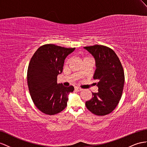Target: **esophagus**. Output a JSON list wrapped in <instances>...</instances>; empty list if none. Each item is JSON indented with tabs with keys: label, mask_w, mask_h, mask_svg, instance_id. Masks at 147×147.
Segmentation results:
<instances>
[{
	"label": "esophagus",
	"mask_w": 147,
	"mask_h": 147,
	"mask_svg": "<svg viewBox=\"0 0 147 147\" xmlns=\"http://www.w3.org/2000/svg\"><path fill=\"white\" fill-rule=\"evenodd\" d=\"M74 89H75V90H76V91H78V92L81 91L82 90V89H81L80 88H78V87H76Z\"/></svg>",
	"instance_id": "obj_1"
}]
</instances>
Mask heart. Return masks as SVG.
<instances>
[{
	"mask_svg": "<svg viewBox=\"0 0 147 147\" xmlns=\"http://www.w3.org/2000/svg\"><path fill=\"white\" fill-rule=\"evenodd\" d=\"M69 61V59H68L67 60V61H66V63H68Z\"/></svg>",
	"mask_w": 147,
	"mask_h": 147,
	"instance_id": "1",
	"label": "heart"
}]
</instances>
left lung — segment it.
Segmentation results:
<instances>
[{"label":"left lung","mask_w":147,"mask_h":147,"mask_svg":"<svg viewBox=\"0 0 147 147\" xmlns=\"http://www.w3.org/2000/svg\"><path fill=\"white\" fill-rule=\"evenodd\" d=\"M95 59L93 78L98 92H92V99L86 102L88 109L97 115H106L115 109L121 99L125 76L119 58L110 48L96 45L85 47Z\"/></svg>","instance_id":"left-lung-1"}]
</instances>
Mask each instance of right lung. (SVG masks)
<instances>
[{
	"label": "right lung",
	"instance_id": "right-lung-1",
	"mask_svg": "<svg viewBox=\"0 0 147 147\" xmlns=\"http://www.w3.org/2000/svg\"><path fill=\"white\" fill-rule=\"evenodd\" d=\"M75 50L47 44L40 47L31 58L27 71L30 94L35 106L47 115L61 112L67 106L68 96L74 87L57 83L64 63Z\"/></svg>",
	"mask_w": 147,
	"mask_h": 147
}]
</instances>
